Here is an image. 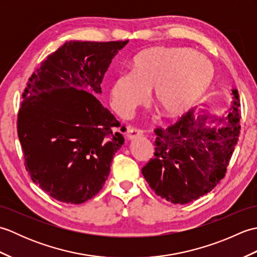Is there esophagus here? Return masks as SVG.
Returning a JSON list of instances; mask_svg holds the SVG:
<instances>
[{
	"label": "esophagus",
	"instance_id": "34e87169",
	"mask_svg": "<svg viewBox=\"0 0 257 257\" xmlns=\"http://www.w3.org/2000/svg\"><path fill=\"white\" fill-rule=\"evenodd\" d=\"M125 136H127L128 140H133L135 138L140 137V136H143V132H141V130H139V129H136V128H128Z\"/></svg>",
	"mask_w": 257,
	"mask_h": 257
}]
</instances>
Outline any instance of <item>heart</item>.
Returning a JSON list of instances; mask_svg holds the SVG:
<instances>
[{"instance_id": "obj_1", "label": "heart", "mask_w": 257, "mask_h": 257, "mask_svg": "<svg viewBox=\"0 0 257 257\" xmlns=\"http://www.w3.org/2000/svg\"><path fill=\"white\" fill-rule=\"evenodd\" d=\"M213 74L204 59L189 48L154 47L134 58L132 72L118 75L110 87L111 107L129 117L145 91L166 119L189 112L209 89Z\"/></svg>"}]
</instances>
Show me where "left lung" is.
Returning a JSON list of instances; mask_svg holds the SVG:
<instances>
[{"mask_svg": "<svg viewBox=\"0 0 257 257\" xmlns=\"http://www.w3.org/2000/svg\"><path fill=\"white\" fill-rule=\"evenodd\" d=\"M231 94L230 107L219 116L191 109L170 127L156 129L155 157L141 172L157 195L173 204H187L224 178L241 119L237 90Z\"/></svg>", "mask_w": 257, "mask_h": 257, "instance_id": "obj_1", "label": "left lung"}]
</instances>
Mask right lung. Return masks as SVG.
I'll use <instances>...</instances> for the list:
<instances>
[{
	"mask_svg": "<svg viewBox=\"0 0 257 257\" xmlns=\"http://www.w3.org/2000/svg\"><path fill=\"white\" fill-rule=\"evenodd\" d=\"M129 41H69L33 73L18 135L33 182L52 198L80 204L102 189L125 128L96 96L112 58Z\"/></svg>",
	"mask_w": 257,
	"mask_h": 257,
	"instance_id": "add662e5",
	"label": "right lung"
}]
</instances>
